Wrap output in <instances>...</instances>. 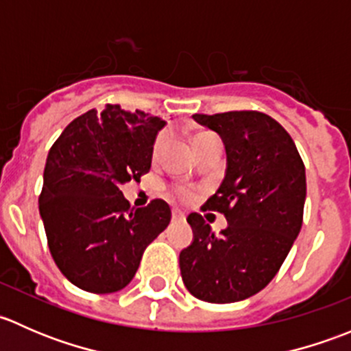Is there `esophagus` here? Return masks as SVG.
Listing matches in <instances>:
<instances>
[{
    "instance_id": "1",
    "label": "esophagus",
    "mask_w": 351,
    "mask_h": 351,
    "mask_svg": "<svg viewBox=\"0 0 351 351\" xmlns=\"http://www.w3.org/2000/svg\"><path fill=\"white\" fill-rule=\"evenodd\" d=\"M171 219L175 222H182V221H185V214H182V212H180V210H173Z\"/></svg>"
}]
</instances>
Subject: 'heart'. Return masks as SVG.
<instances>
[{
    "instance_id": "heart-1",
    "label": "heart",
    "mask_w": 351,
    "mask_h": 351,
    "mask_svg": "<svg viewBox=\"0 0 351 351\" xmlns=\"http://www.w3.org/2000/svg\"><path fill=\"white\" fill-rule=\"evenodd\" d=\"M208 134H212V132H208V130H200V132H197L195 136H193V144L197 146V144L200 143V141L204 139L205 136H208ZM165 143H166V134L165 132L158 134V136H156V139H154V143H153V149H151V154H153L154 159L158 158L159 154H161L162 147H165ZM171 193H173V197L178 198L180 202H190V200H192V197H193L192 190L186 189V186H173Z\"/></svg>"
}]
</instances>
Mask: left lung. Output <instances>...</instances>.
<instances>
[{
  "label": "left lung",
  "instance_id": "8db88e82",
  "mask_svg": "<svg viewBox=\"0 0 351 351\" xmlns=\"http://www.w3.org/2000/svg\"><path fill=\"white\" fill-rule=\"evenodd\" d=\"M224 141L228 169L204 207L229 226L215 234L189 215L193 241L180 253L183 284L197 299L229 304L265 289L280 270L302 228L306 168L289 132L256 110L195 113Z\"/></svg>",
  "mask_w": 351,
  "mask_h": 351
}]
</instances>
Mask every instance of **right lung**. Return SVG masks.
Listing matches in <instances>:
<instances>
[{
	"instance_id": "right-lung-1",
	"label": "right lung",
	"mask_w": 351,
	"mask_h": 351,
	"mask_svg": "<svg viewBox=\"0 0 351 351\" xmlns=\"http://www.w3.org/2000/svg\"><path fill=\"white\" fill-rule=\"evenodd\" d=\"M165 120L107 105L62 130L49 151L38 210L62 275L91 293L129 285L144 250L168 228L171 210L154 198L134 208L120 185L151 169V149Z\"/></svg>"
}]
</instances>
